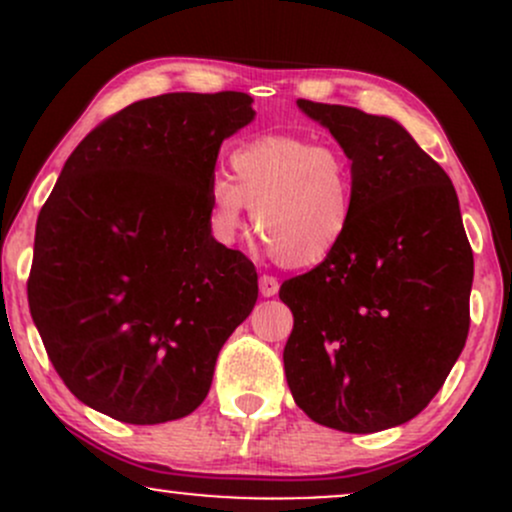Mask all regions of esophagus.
<instances>
[{"label": "esophagus", "mask_w": 512, "mask_h": 512, "mask_svg": "<svg viewBox=\"0 0 512 512\" xmlns=\"http://www.w3.org/2000/svg\"><path fill=\"white\" fill-rule=\"evenodd\" d=\"M260 293H262L264 298L276 296V293H279V281H276L274 276L262 274V276H260Z\"/></svg>", "instance_id": "34e87169"}]
</instances>
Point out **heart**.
I'll use <instances>...</instances> for the list:
<instances>
[{
    "instance_id": "b5f03b06",
    "label": "heart",
    "mask_w": 512,
    "mask_h": 512,
    "mask_svg": "<svg viewBox=\"0 0 512 512\" xmlns=\"http://www.w3.org/2000/svg\"><path fill=\"white\" fill-rule=\"evenodd\" d=\"M252 209V231L291 269L325 262L354 219V168L342 146L296 134H267L231 154V180L209 182L214 236L233 243Z\"/></svg>"
}]
</instances>
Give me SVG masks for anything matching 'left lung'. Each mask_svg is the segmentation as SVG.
<instances>
[{
	"mask_svg": "<svg viewBox=\"0 0 512 512\" xmlns=\"http://www.w3.org/2000/svg\"><path fill=\"white\" fill-rule=\"evenodd\" d=\"M354 168V219L315 269L284 281L291 395L315 424L375 433L428 407L469 332L474 257L443 168L390 117L298 98Z\"/></svg>",
	"mask_w": 512,
	"mask_h": 512,
	"instance_id": "1",
	"label": "left lung"
}]
</instances>
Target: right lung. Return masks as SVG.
<instances>
[{"label":"right lung","instance_id":"add662e5","mask_svg":"<svg viewBox=\"0 0 512 512\" xmlns=\"http://www.w3.org/2000/svg\"><path fill=\"white\" fill-rule=\"evenodd\" d=\"M240 91L163 93L86 134L35 226L28 305L76 399L137 426L192 414L257 301L255 264L211 236L221 142Z\"/></svg>","mask_w":512,"mask_h":512}]
</instances>
